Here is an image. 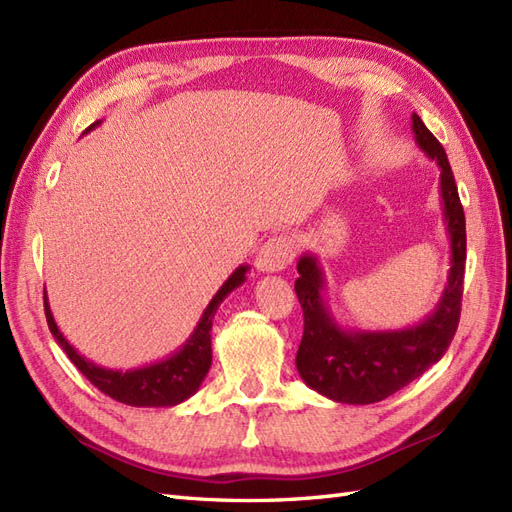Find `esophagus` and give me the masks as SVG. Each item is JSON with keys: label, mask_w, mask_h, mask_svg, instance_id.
<instances>
[{"label": "esophagus", "mask_w": 512, "mask_h": 512, "mask_svg": "<svg viewBox=\"0 0 512 512\" xmlns=\"http://www.w3.org/2000/svg\"><path fill=\"white\" fill-rule=\"evenodd\" d=\"M295 258V243L290 237H271L258 250L256 269L262 273L284 271Z\"/></svg>", "instance_id": "obj_1"}]
</instances>
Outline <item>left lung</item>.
<instances>
[{
    "label": "left lung",
    "mask_w": 512,
    "mask_h": 512,
    "mask_svg": "<svg viewBox=\"0 0 512 512\" xmlns=\"http://www.w3.org/2000/svg\"><path fill=\"white\" fill-rule=\"evenodd\" d=\"M416 142L426 157L439 165V193L450 239V273L435 310L418 325L388 331L344 329L325 299V278L314 254L297 262L295 293L303 310V338L297 351V370L303 383L336 403L370 405L392 396L437 364L448 351L461 316L465 273V213L446 150L411 116Z\"/></svg>",
    "instance_id": "obj_1"
}]
</instances>
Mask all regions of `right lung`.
I'll use <instances>...</instances> for the list:
<instances>
[{"mask_svg": "<svg viewBox=\"0 0 512 512\" xmlns=\"http://www.w3.org/2000/svg\"><path fill=\"white\" fill-rule=\"evenodd\" d=\"M99 124L101 120H96L84 133H90L94 127H99ZM247 269L250 267L241 265L232 271L230 278L209 301V306H206V310L202 312L196 329H193V334L181 349L174 351L170 357L161 359V362L148 364V366L114 370V368L96 366L84 355H79L73 344L64 338L58 325H55V319L49 308V299L45 293L47 323L55 342L60 344L62 351L68 355V359H71V362L79 368L81 375H84L94 388H99L103 394L112 396L114 400H118V403L131 405V407H174L196 394L206 377V372H209L211 359H213L211 327H213L215 312L219 308V303H222L234 288H239L245 282Z\"/></svg>", "mask_w": 512, "mask_h": 512, "instance_id": "1", "label": "right lung"}]
</instances>
